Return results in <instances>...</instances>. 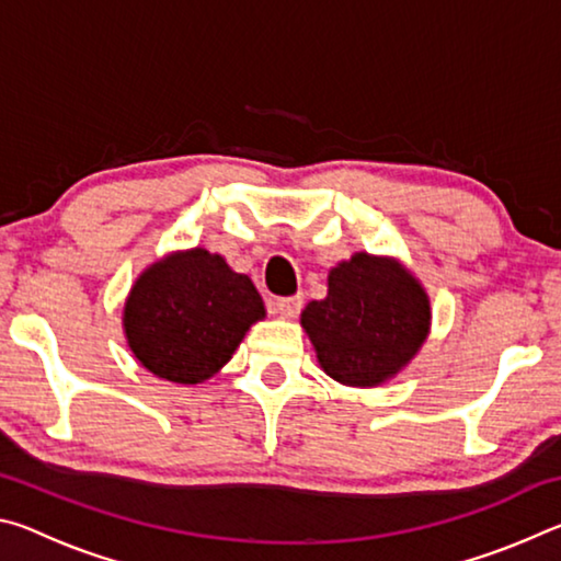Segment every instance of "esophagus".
Segmentation results:
<instances>
[{"label":"esophagus","instance_id":"obj_1","mask_svg":"<svg viewBox=\"0 0 561 561\" xmlns=\"http://www.w3.org/2000/svg\"><path fill=\"white\" fill-rule=\"evenodd\" d=\"M301 297L297 294V297H279L277 301H274V309H277V314H282L284 319H294L301 311Z\"/></svg>","mask_w":561,"mask_h":561}]
</instances>
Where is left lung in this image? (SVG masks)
<instances>
[{
    "label": "left lung",
    "mask_w": 561,
    "mask_h": 561,
    "mask_svg": "<svg viewBox=\"0 0 561 561\" xmlns=\"http://www.w3.org/2000/svg\"><path fill=\"white\" fill-rule=\"evenodd\" d=\"M301 327L327 376L371 388L393 378L423 346L431 301L403 264L356 252L329 272L327 297L307 304Z\"/></svg>",
    "instance_id": "obj_1"
}]
</instances>
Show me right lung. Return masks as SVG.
Returning a JSON list of instances; mask_svg holds the SVG:
<instances>
[{
	"label": "right lung",
	"instance_id": "1",
	"mask_svg": "<svg viewBox=\"0 0 561 561\" xmlns=\"http://www.w3.org/2000/svg\"><path fill=\"white\" fill-rule=\"evenodd\" d=\"M264 314L247 274L195 247L140 274L123 309V331L140 366L165 381L193 386L220 371Z\"/></svg>",
	"mask_w": 561,
	"mask_h": 561
}]
</instances>
